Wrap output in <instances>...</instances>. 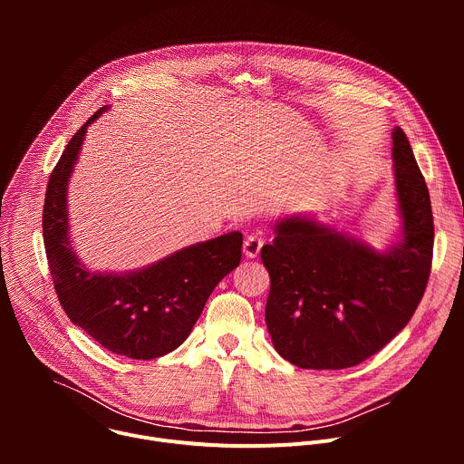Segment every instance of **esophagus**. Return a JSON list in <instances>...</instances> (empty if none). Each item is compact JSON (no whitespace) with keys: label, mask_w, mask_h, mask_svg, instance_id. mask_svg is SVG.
Returning a JSON list of instances; mask_svg holds the SVG:
<instances>
[{"label":"esophagus","mask_w":464,"mask_h":464,"mask_svg":"<svg viewBox=\"0 0 464 464\" xmlns=\"http://www.w3.org/2000/svg\"><path fill=\"white\" fill-rule=\"evenodd\" d=\"M262 244H264L262 235L253 233V235L246 237V240H244V253H246L249 258H255V256L260 253Z\"/></svg>","instance_id":"obj_1"}]
</instances>
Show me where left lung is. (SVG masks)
I'll return each instance as SVG.
<instances>
[{"label": "left lung", "instance_id": "8db88e82", "mask_svg": "<svg viewBox=\"0 0 464 464\" xmlns=\"http://www.w3.org/2000/svg\"><path fill=\"white\" fill-rule=\"evenodd\" d=\"M402 240L387 251L285 218L260 251L270 272L266 324L276 351L301 369H347L383 349L415 314L431 272L428 185L404 130H392Z\"/></svg>", "mask_w": 464, "mask_h": 464}]
</instances>
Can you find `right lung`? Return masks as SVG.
Returning a JSON list of instances; mask_svg holds the SVG:
<instances>
[{"mask_svg":"<svg viewBox=\"0 0 464 464\" xmlns=\"http://www.w3.org/2000/svg\"><path fill=\"white\" fill-rule=\"evenodd\" d=\"M104 110L82 124L49 176L42 215L44 246L68 317L113 354L152 360L187 340L211 292L238 266L242 233L183 247L140 272H88L70 244L65 192L86 130Z\"/></svg>","mask_w":464,"mask_h":464,"instance_id":"right-lung-1","label":"right lung"}]
</instances>
